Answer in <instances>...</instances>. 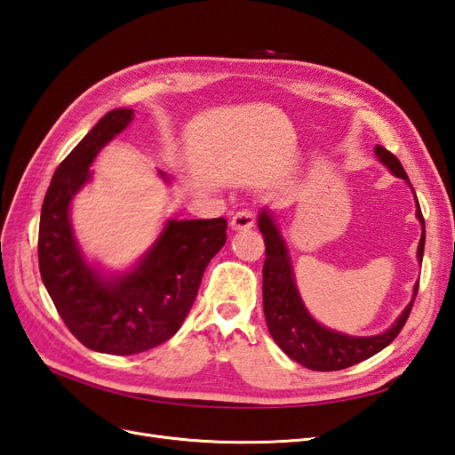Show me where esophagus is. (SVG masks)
<instances>
[{"instance_id": "1", "label": "esophagus", "mask_w": 455, "mask_h": 455, "mask_svg": "<svg viewBox=\"0 0 455 455\" xmlns=\"http://www.w3.org/2000/svg\"><path fill=\"white\" fill-rule=\"evenodd\" d=\"M256 224V212L251 209H243L233 214L231 228L233 229H251Z\"/></svg>"}]
</instances>
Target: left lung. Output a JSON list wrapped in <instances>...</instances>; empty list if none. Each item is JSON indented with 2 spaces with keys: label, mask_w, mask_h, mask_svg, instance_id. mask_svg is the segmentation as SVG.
Masks as SVG:
<instances>
[{
  "label": "left lung",
  "mask_w": 455,
  "mask_h": 455,
  "mask_svg": "<svg viewBox=\"0 0 455 455\" xmlns=\"http://www.w3.org/2000/svg\"><path fill=\"white\" fill-rule=\"evenodd\" d=\"M378 159L389 167V171L408 180L401 161H398L389 149L383 146H376ZM416 216L421 222V239L418 246V259H423V246H425V220L419 209V201ZM258 228L264 235L266 243V261H264V315L271 338L275 343L291 356L292 361L299 363L309 370L316 371H332L349 368L356 363H363L370 356H374L381 349L398 336L403 326L406 324L411 306L418 294L419 283L414 286V298H411L403 315L398 316L396 323L378 336H347L334 330L324 328L316 323L307 313L304 301L299 298V292L294 281V271L291 266V256H288L286 244L283 235L275 226L271 214L266 211L259 212Z\"/></svg>",
  "instance_id": "left-lung-1"
}]
</instances>
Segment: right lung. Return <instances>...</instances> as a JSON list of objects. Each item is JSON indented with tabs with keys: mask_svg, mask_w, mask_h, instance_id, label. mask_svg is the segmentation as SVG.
<instances>
[{
	"mask_svg": "<svg viewBox=\"0 0 455 455\" xmlns=\"http://www.w3.org/2000/svg\"><path fill=\"white\" fill-rule=\"evenodd\" d=\"M132 119V109L121 108L96 123L54 171L39 218V273L54 307L85 347L109 355H136L171 339L228 239L226 218L169 220L131 273L106 279L87 264L74 237L70 203L91 180L99 151Z\"/></svg>",
	"mask_w": 455,
	"mask_h": 455,
	"instance_id": "1",
	"label": "right lung"
}]
</instances>
